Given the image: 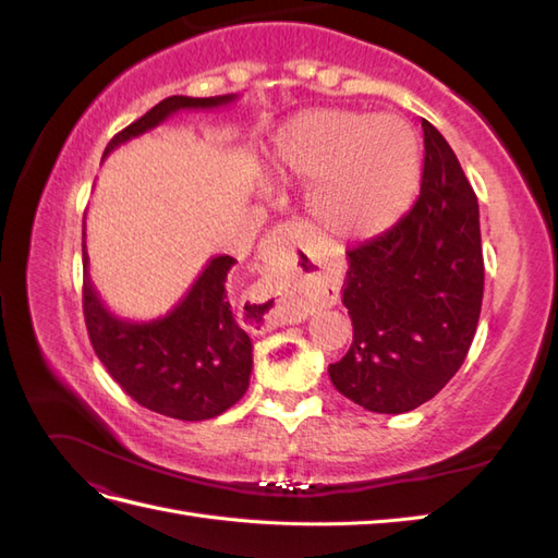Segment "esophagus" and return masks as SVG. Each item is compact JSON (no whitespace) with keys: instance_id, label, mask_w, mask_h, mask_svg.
Instances as JSON below:
<instances>
[{"instance_id":"1","label":"esophagus","mask_w":558,"mask_h":558,"mask_svg":"<svg viewBox=\"0 0 558 558\" xmlns=\"http://www.w3.org/2000/svg\"><path fill=\"white\" fill-rule=\"evenodd\" d=\"M269 246L275 248L279 265L275 272L258 281L246 302L253 326L260 330H275L305 318L298 293L293 291V286L302 277V267L298 265V248H302L298 230L293 226H279L269 238Z\"/></svg>"}]
</instances>
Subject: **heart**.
Instances as JSON below:
<instances>
[{
    "instance_id": "b5f03b06",
    "label": "heart",
    "mask_w": 558,
    "mask_h": 558,
    "mask_svg": "<svg viewBox=\"0 0 558 558\" xmlns=\"http://www.w3.org/2000/svg\"><path fill=\"white\" fill-rule=\"evenodd\" d=\"M267 177L312 183L316 223L332 238L365 240L408 207L418 177V142L410 123L391 113L302 111L272 137Z\"/></svg>"
}]
</instances>
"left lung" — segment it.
<instances>
[{
  "label": "left lung",
  "mask_w": 558,
  "mask_h": 558,
  "mask_svg": "<svg viewBox=\"0 0 558 558\" xmlns=\"http://www.w3.org/2000/svg\"><path fill=\"white\" fill-rule=\"evenodd\" d=\"M424 128V174L400 221L347 251L342 302L353 342L328 365L344 398L377 414L412 412L459 373L477 330L484 258L477 195L447 140Z\"/></svg>",
  "instance_id": "obj_1"
}]
</instances>
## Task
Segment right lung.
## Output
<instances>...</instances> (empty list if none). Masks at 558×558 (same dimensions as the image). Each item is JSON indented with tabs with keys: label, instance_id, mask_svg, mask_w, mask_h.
I'll list each match as a JSON object with an SVG mask.
<instances>
[{
	"label": "right lung",
	"instance_id": "add662e5",
	"mask_svg": "<svg viewBox=\"0 0 558 558\" xmlns=\"http://www.w3.org/2000/svg\"><path fill=\"white\" fill-rule=\"evenodd\" d=\"M234 99L238 95L167 97L118 132L105 158L179 111L216 109ZM234 263L230 256L209 258L191 291L165 316L130 320L113 314L95 291L83 218V314L90 342L109 375L142 408L179 421H205L223 414L246 393L253 344L234 318L226 291Z\"/></svg>",
	"mask_w": 558,
	"mask_h": 558
}]
</instances>
